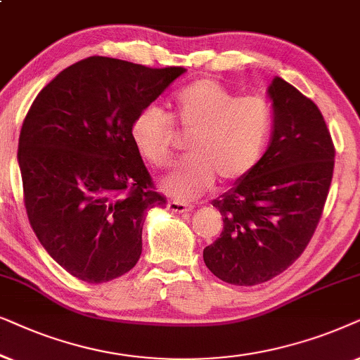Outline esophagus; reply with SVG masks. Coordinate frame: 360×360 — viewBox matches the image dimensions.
I'll list each match as a JSON object with an SVG mask.
<instances>
[{"mask_svg":"<svg viewBox=\"0 0 360 360\" xmlns=\"http://www.w3.org/2000/svg\"><path fill=\"white\" fill-rule=\"evenodd\" d=\"M167 209H169L171 212L183 214V212H191V210L194 209V205L179 202V200H171V202H167Z\"/></svg>","mask_w":360,"mask_h":360,"instance_id":"obj_1","label":"esophagus"}]
</instances>
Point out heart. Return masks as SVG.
Instances as JSON below:
<instances>
[{"label":"heart","mask_w":360,"mask_h":360,"mask_svg":"<svg viewBox=\"0 0 360 360\" xmlns=\"http://www.w3.org/2000/svg\"><path fill=\"white\" fill-rule=\"evenodd\" d=\"M171 121L191 135L189 158L161 181V189L171 198L194 200L212 188L215 176L236 184L255 169L270 140L273 110L258 95L238 97L215 80H195L176 94L169 117L150 105L133 118V145L156 167L172 161Z\"/></svg>","instance_id":"heart-1"}]
</instances>
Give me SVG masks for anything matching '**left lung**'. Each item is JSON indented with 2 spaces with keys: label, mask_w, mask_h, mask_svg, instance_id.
Masks as SVG:
<instances>
[{
  "label": "left lung",
  "mask_w": 360,
  "mask_h": 360,
  "mask_svg": "<svg viewBox=\"0 0 360 360\" xmlns=\"http://www.w3.org/2000/svg\"><path fill=\"white\" fill-rule=\"evenodd\" d=\"M273 133L250 174L212 202L224 230L204 262L225 283H265L295 263L323 215L334 171L333 138L313 100L275 77Z\"/></svg>",
  "instance_id": "obj_1"
}]
</instances>
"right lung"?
Masks as SVG:
<instances>
[{
    "mask_svg": "<svg viewBox=\"0 0 360 360\" xmlns=\"http://www.w3.org/2000/svg\"><path fill=\"white\" fill-rule=\"evenodd\" d=\"M184 72L92 56L32 102L18 148L24 205L41 245L72 276L105 283L140 260L148 209L166 198L130 127Z\"/></svg>",
    "mask_w": 360,
    "mask_h": 360,
    "instance_id": "1",
    "label": "right lung"
}]
</instances>
